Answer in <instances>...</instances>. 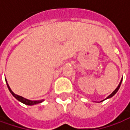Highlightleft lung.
<instances>
[{
	"label": "left lung",
	"mask_w": 130,
	"mask_h": 130,
	"mask_svg": "<svg viewBox=\"0 0 130 130\" xmlns=\"http://www.w3.org/2000/svg\"><path fill=\"white\" fill-rule=\"evenodd\" d=\"M122 81H123V78H122V79H121V80H120V82L119 83V84H118V87L116 88V89H115V90H113V92H112L111 94H110V95H109L106 98V99H104V100H103L100 101V102H103L104 100H106V99H109V98H112L113 96L115 94H116V93L118 92V90H119V88H120V85H121V83H122Z\"/></svg>",
	"instance_id": "obj_1"
}]
</instances>
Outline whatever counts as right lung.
Listing matches in <instances>:
<instances>
[{
    "label": "right lung",
    "instance_id": "obj_1",
    "mask_svg": "<svg viewBox=\"0 0 130 130\" xmlns=\"http://www.w3.org/2000/svg\"><path fill=\"white\" fill-rule=\"evenodd\" d=\"M5 82H6V84H7V88H8V89L10 90V92L11 93V94L12 95L14 98L17 100L19 102H21L24 104H26V105H29V106H32V105H35V104H40L42 103V102L44 101V100H28L26 98H24L23 97H21V96H19L18 95H17L15 93L13 92L12 90H11V88L9 86V85H8V83H7V79H5Z\"/></svg>",
    "mask_w": 130,
    "mask_h": 130
}]
</instances>
